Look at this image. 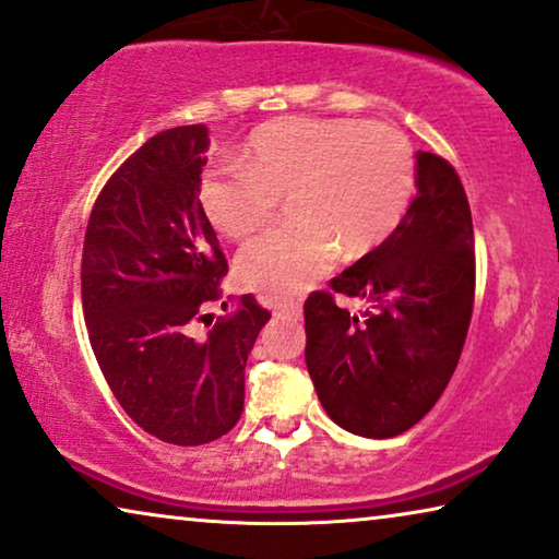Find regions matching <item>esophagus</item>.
Segmentation results:
<instances>
[{
  "label": "esophagus",
  "instance_id": "1",
  "mask_svg": "<svg viewBox=\"0 0 559 559\" xmlns=\"http://www.w3.org/2000/svg\"><path fill=\"white\" fill-rule=\"evenodd\" d=\"M274 316H277V318H282V316L297 318V316H300V305H295V302H287V305H274Z\"/></svg>",
  "mask_w": 559,
  "mask_h": 559
}]
</instances>
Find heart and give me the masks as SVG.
Returning <instances> with one entry per match:
<instances>
[{"mask_svg":"<svg viewBox=\"0 0 559 559\" xmlns=\"http://www.w3.org/2000/svg\"><path fill=\"white\" fill-rule=\"evenodd\" d=\"M417 186L415 150L379 121L285 117L251 132L243 165L203 173L198 201L228 239H249L287 195L293 224L243 247L239 280L270 300L316 285L338 257H364L394 234Z\"/></svg>","mask_w":559,"mask_h":559,"instance_id":"1","label":"heart"}]
</instances>
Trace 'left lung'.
<instances>
[{"label":"left lung","mask_w":559,"mask_h":559,"mask_svg":"<svg viewBox=\"0 0 559 559\" xmlns=\"http://www.w3.org/2000/svg\"><path fill=\"white\" fill-rule=\"evenodd\" d=\"M417 195L386 241L331 280L361 297L350 316L331 293L305 302V364L328 417L361 438H394L435 407L471 325L476 254L461 178L417 152Z\"/></svg>","instance_id":"obj_1"}]
</instances>
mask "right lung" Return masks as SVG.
Segmentation results:
<instances>
[{
  "mask_svg": "<svg viewBox=\"0 0 559 559\" xmlns=\"http://www.w3.org/2000/svg\"><path fill=\"white\" fill-rule=\"evenodd\" d=\"M209 127L165 129L106 182L81 262L83 318L106 384L144 432L173 445L218 440L243 412V369L270 312L243 295L205 336L228 264L198 188ZM226 310V302H224Z\"/></svg>",
  "mask_w": 559,
  "mask_h": 559,
  "instance_id": "obj_1",
  "label": "right lung"
}]
</instances>
